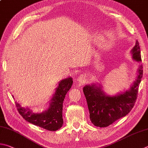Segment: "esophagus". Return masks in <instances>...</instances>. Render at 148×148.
I'll return each instance as SVG.
<instances>
[{
  "mask_svg": "<svg viewBox=\"0 0 148 148\" xmlns=\"http://www.w3.org/2000/svg\"><path fill=\"white\" fill-rule=\"evenodd\" d=\"M87 81V76L85 74H82L79 76L78 79H77V82L79 83L80 84H84V83Z\"/></svg>",
  "mask_w": 148,
  "mask_h": 148,
  "instance_id": "1",
  "label": "esophagus"
}]
</instances>
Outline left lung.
Here are the masks:
<instances>
[{"label": "left lung", "mask_w": 148, "mask_h": 148, "mask_svg": "<svg viewBox=\"0 0 148 148\" xmlns=\"http://www.w3.org/2000/svg\"><path fill=\"white\" fill-rule=\"evenodd\" d=\"M133 60L141 62L140 50L136 40L131 50ZM142 65H139L136 79L130 88L114 96L107 95L101 85L92 83L83 87V93L89 111L90 120L96 127H106L125 116L133 109L138 95L139 84L143 75Z\"/></svg>", "instance_id": "obj_1"}]
</instances>
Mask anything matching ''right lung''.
Wrapping results in <instances>:
<instances>
[{
    "label": "right lung",
    "mask_w": 148,
    "mask_h": 148,
    "mask_svg": "<svg viewBox=\"0 0 148 148\" xmlns=\"http://www.w3.org/2000/svg\"><path fill=\"white\" fill-rule=\"evenodd\" d=\"M73 81L71 77L63 79L59 83L50 101V105L46 111L41 113H35L28 107H23L15 101L19 114L27 122L48 131H57L63 124V103L66 94L71 88Z\"/></svg>",
    "instance_id": "1"
}]
</instances>
